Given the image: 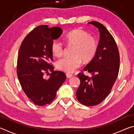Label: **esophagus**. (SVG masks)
Instances as JSON below:
<instances>
[{
  "instance_id": "34e87169",
  "label": "esophagus",
  "mask_w": 134,
  "mask_h": 134,
  "mask_svg": "<svg viewBox=\"0 0 134 134\" xmlns=\"http://www.w3.org/2000/svg\"><path fill=\"white\" fill-rule=\"evenodd\" d=\"M66 77H67V78H70V77H72V75L71 74L67 73L66 74Z\"/></svg>"
}]
</instances>
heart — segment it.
Here are the masks:
<instances>
[{"mask_svg": "<svg viewBox=\"0 0 134 134\" xmlns=\"http://www.w3.org/2000/svg\"><path fill=\"white\" fill-rule=\"evenodd\" d=\"M64 41L69 46L73 47V48L71 50V56L64 57L56 62L57 69L60 71L74 72L80 67L82 61L84 63L91 62L98 49L96 38L81 29H76L67 34ZM51 49L54 55L60 57L64 53V45L60 41L53 40Z\"/></svg>", "mask_w": 134, "mask_h": 134, "instance_id": "1", "label": "heart"}]
</instances>
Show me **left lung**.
I'll return each mask as SVG.
<instances>
[{"mask_svg": "<svg viewBox=\"0 0 134 134\" xmlns=\"http://www.w3.org/2000/svg\"><path fill=\"white\" fill-rule=\"evenodd\" d=\"M89 23L98 28L99 44L96 55L83 69L92 77L83 72L77 74L80 85L76 97L83 105L92 106L102 102L110 93L118 76L120 57L116 43L105 26L96 21Z\"/></svg>", "mask_w": 134, "mask_h": 134, "instance_id": "left-lung-1", "label": "left lung"}]
</instances>
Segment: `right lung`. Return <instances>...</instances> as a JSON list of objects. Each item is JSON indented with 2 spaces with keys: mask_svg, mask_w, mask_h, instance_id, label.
Masks as SVG:
<instances>
[{
  "mask_svg": "<svg viewBox=\"0 0 134 134\" xmlns=\"http://www.w3.org/2000/svg\"><path fill=\"white\" fill-rule=\"evenodd\" d=\"M62 32L60 27L38 26L26 36L19 48L18 77L24 93L36 105L42 106L51 103L66 79L64 72L54 71L50 63L53 60L51 43ZM48 71L52 73L46 79L43 75L49 74Z\"/></svg>",
  "mask_w": 134,
  "mask_h": 134,
  "instance_id": "obj_1",
  "label": "right lung"
}]
</instances>
